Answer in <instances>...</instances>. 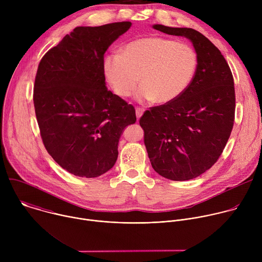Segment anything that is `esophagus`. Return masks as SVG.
Listing matches in <instances>:
<instances>
[{"instance_id": "obj_1", "label": "esophagus", "mask_w": 262, "mask_h": 262, "mask_svg": "<svg viewBox=\"0 0 262 262\" xmlns=\"http://www.w3.org/2000/svg\"><path fill=\"white\" fill-rule=\"evenodd\" d=\"M143 113H144V110H143V108H141V107H137V108H136V115H137V118H138V119L141 118V116L143 115Z\"/></svg>"}]
</instances>
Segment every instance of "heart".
<instances>
[{"label": "heart", "mask_w": 262, "mask_h": 262, "mask_svg": "<svg viewBox=\"0 0 262 262\" xmlns=\"http://www.w3.org/2000/svg\"><path fill=\"white\" fill-rule=\"evenodd\" d=\"M197 68V55L188 45L162 37H146L128 42L120 54L104 57L106 82L118 96L128 97L139 82V101L168 103L183 94Z\"/></svg>", "instance_id": "obj_1"}]
</instances>
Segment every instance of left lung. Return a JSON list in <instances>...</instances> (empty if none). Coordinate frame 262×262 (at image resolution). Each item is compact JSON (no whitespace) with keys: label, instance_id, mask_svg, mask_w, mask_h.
<instances>
[{"label":"left lung","instance_id":"8db88e82","mask_svg":"<svg viewBox=\"0 0 262 262\" xmlns=\"http://www.w3.org/2000/svg\"><path fill=\"white\" fill-rule=\"evenodd\" d=\"M152 28L188 38L197 55L188 89L177 99L146 111L140 119L155 171L171 180H190L214 165L230 137L235 111L233 77L219 49L200 32L163 25Z\"/></svg>","mask_w":262,"mask_h":262}]
</instances>
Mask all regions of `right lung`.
Instances as JSON below:
<instances>
[{"mask_svg": "<svg viewBox=\"0 0 262 262\" xmlns=\"http://www.w3.org/2000/svg\"><path fill=\"white\" fill-rule=\"evenodd\" d=\"M130 21L77 27L41 59L34 107L48 152L69 173L97 177L113 168L136 111L105 86L104 53Z\"/></svg>", "mask_w": 262, "mask_h": 262, "instance_id": "1", "label": "right lung"}]
</instances>
